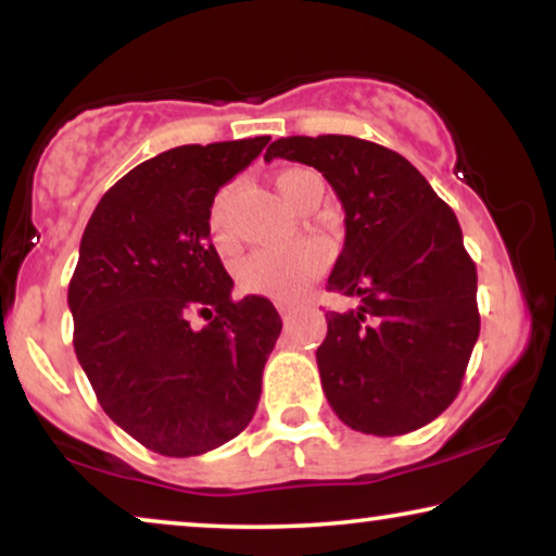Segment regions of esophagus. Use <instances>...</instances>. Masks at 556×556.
Here are the masks:
<instances>
[{
  "label": "esophagus",
  "mask_w": 556,
  "mask_h": 556,
  "mask_svg": "<svg viewBox=\"0 0 556 556\" xmlns=\"http://www.w3.org/2000/svg\"><path fill=\"white\" fill-rule=\"evenodd\" d=\"M278 311H280V316H283V321L293 318V314H295V308L291 306V303H278Z\"/></svg>",
  "instance_id": "1"
}]
</instances>
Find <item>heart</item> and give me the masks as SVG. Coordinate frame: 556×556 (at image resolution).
<instances>
[{"mask_svg":"<svg viewBox=\"0 0 556 556\" xmlns=\"http://www.w3.org/2000/svg\"><path fill=\"white\" fill-rule=\"evenodd\" d=\"M316 177L308 169H286L278 174L276 185L288 207L301 194L303 181ZM232 189H223L210 210V232L217 245L230 242L227 212H230ZM329 265V250L318 240H303L291 248H261L245 255L238 265L240 286L250 293L270 295V299H293L314 283Z\"/></svg>","mask_w":556,"mask_h":556,"instance_id":"1","label":"heart"}]
</instances>
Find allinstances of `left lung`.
I'll return each instance as SVG.
<instances>
[{
  "instance_id": "obj_1",
  "label": "left lung",
  "mask_w": 556,
  "mask_h": 556,
  "mask_svg": "<svg viewBox=\"0 0 556 556\" xmlns=\"http://www.w3.org/2000/svg\"><path fill=\"white\" fill-rule=\"evenodd\" d=\"M318 169L341 200L346 238L316 362L326 400L352 430L405 435L458 397L481 316L476 263L455 212L397 151L354 136H288L265 151Z\"/></svg>"
}]
</instances>
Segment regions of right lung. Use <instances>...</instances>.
I'll list each match as a JSON object with an SVG mask.
<instances>
[{
	"mask_svg": "<svg viewBox=\"0 0 556 556\" xmlns=\"http://www.w3.org/2000/svg\"><path fill=\"white\" fill-rule=\"evenodd\" d=\"M268 136L187 143L118 179L90 215L67 288L73 346L103 413L169 458L240 435L283 324L263 295L232 299L210 210ZM200 313L202 330L188 326Z\"/></svg>",
	"mask_w": 556,
	"mask_h": 556,
	"instance_id": "obj_1",
	"label": "right lung"
}]
</instances>
